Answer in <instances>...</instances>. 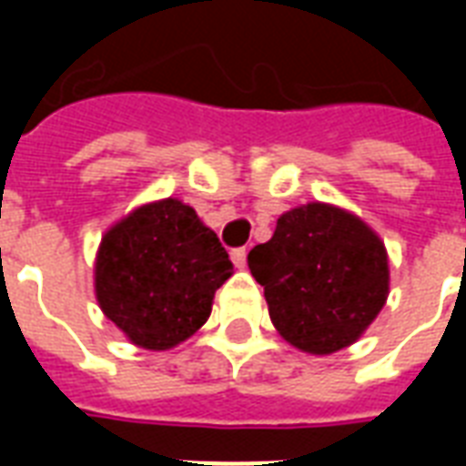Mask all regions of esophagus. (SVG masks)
<instances>
[{
    "label": "esophagus",
    "instance_id": "esophagus-1",
    "mask_svg": "<svg viewBox=\"0 0 466 466\" xmlns=\"http://www.w3.org/2000/svg\"><path fill=\"white\" fill-rule=\"evenodd\" d=\"M232 261L237 268H244V266H247V248L244 247L232 248Z\"/></svg>",
    "mask_w": 466,
    "mask_h": 466
}]
</instances>
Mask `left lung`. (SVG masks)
<instances>
[{"instance_id": "8db88e82", "label": "left lung", "mask_w": 466, "mask_h": 466, "mask_svg": "<svg viewBox=\"0 0 466 466\" xmlns=\"http://www.w3.org/2000/svg\"><path fill=\"white\" fill-rule=\"evenodd\" d=\"M270 321L299 350L350 346L380 314L390 290L387 251L365 222L333 205L285 212L270 241L248 251Z\"/></svg>"}]
</instances>
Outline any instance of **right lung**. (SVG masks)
<instances>
[{"instance_id":"add662e5","label":"right lung","mask_w":466,"mask_h":466,"mask_svg":"<svg viewBox=\"0 0 466 466\" xmlns=\"http://www.w3.org/2000/svg\"><path fill=\"white\" fill-rule=\"evenodd\" d=\"M218 234L196 210L167 198L106 232L96 256V298L133 343L167 350L208 321L212 298L232 276Z\"/></svg>"}]
</instances>
